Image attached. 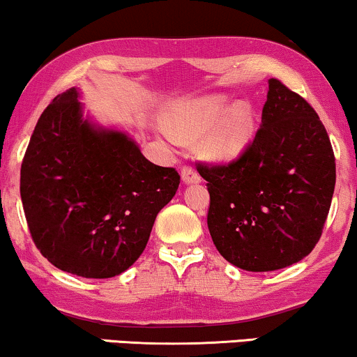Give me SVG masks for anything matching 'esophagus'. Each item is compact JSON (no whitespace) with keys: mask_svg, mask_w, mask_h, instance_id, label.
<instances>
[{"mask_svg":"<svg viewBox=\"0 0 357 357\" xmlns=\"http://www.w3.org/2000/svg\"><path fill=\"white\" fill-rule=\"evenodd\" d=\"M182 180L185 183H199L202 178H200L199 172H197L195 169H192V167L185 165L182 169Z\"/></svg>","mask_w":357,"mask_h":357,"instance_id":"34e87169","label":"esophagus"}]
</instances>
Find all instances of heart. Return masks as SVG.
<instances>
[{
  "mask_svg": "<svg viewBox=\"0 0 357 357\" xmlns=\"http://www.w3.org/2000/svg\"><path fill=\"white\" fill-rule=\"evenodd\" d=\"M205 137L202 150L205 157L215 162H232L245 152L252 142L255 121L252 108L247 103H237L229 108L224 96L190 100L170 113V130H165L167 140L177 144L180 138Z\"/></svg>",
  "mask_w": 357,
  "mask_h": 357,
  "instance_id": "obj_1",
  "label": "heart"
}]
</instances>
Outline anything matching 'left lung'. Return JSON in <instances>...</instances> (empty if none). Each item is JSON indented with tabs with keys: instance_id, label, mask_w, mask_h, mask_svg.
Masks as SVG:
<instances>
[{
	"instance_id": "left-lung-1",
	"label": "left lung",
	"mask_w": 357,
	"mask_h": 357,
	"mask_svg": "<svg viewBox=\"0 0 357 357\" xmlns=\"http://www.w3.org/2000/svg\"><path fill=\"white\" fill-rule=\"evenodd\" d=\"M207 180V225L222 257L241 269L278 271L311 254L336 185L324 125L301 95L269 79L261 128L241 157L199 162Z\"/></svg>"
}]
</instances>
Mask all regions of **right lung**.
Returning <instances> with one entry per match:
<instances>
[{"label":"right lung","mask_w":357,"mask_h":357,"mask_svg":"<svg viewBox=\"0 0 357 357\" xmlns=\"http://www.w3.org/2000/svg\"><path fill=\"white\" fill-rule=\"evenodd\" d=\"M180 183L135 142L82 119L77 88L45 108L21 163L20 194L36 249L86 279L127 271L144 252L157 213Z\"/></svg>","instance_id":"right-lung-1"}]
</instances>
